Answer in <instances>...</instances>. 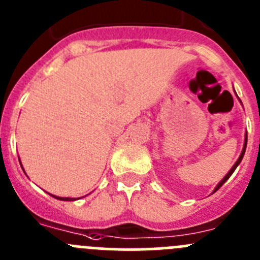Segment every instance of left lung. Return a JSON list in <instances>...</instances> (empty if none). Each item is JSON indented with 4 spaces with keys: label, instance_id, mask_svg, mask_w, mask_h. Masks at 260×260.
Returning a JSON list of instances; mask_svg holds the SVG:
<instances>
[{
    "label": "left lung",
    "instance_id": "obj_1",
    "mask_svg": "<svg viewBox=\"0 0 260 260\" xmlns=\"http://www.w3.org/2000/svg\"><path fill=\"white\" fill-rule=\"evenodd\" d=\"M246 144H247V135H245V142H244V149H242V151H241V155H240V157H239V159H237V161H236V163H235V166H234V167H232V168H231V171H230V172H229V173L225 174V177H224V178H223V179H222V181H220V182H219V183H218V185H217V187H215V188H214V192H215V191H217V190H219V188H220V187H222V185H223V183H224V182H225V181H227V179H229V178H230V177H231V176H232V173H234V172H235V169H236V168H237V166H239V164H240V163H241V160H242V157H244V154H245V150H246Z\"/></svg>",
    "mask_w": 260,
    "mask_h": 260
}]
</instances>
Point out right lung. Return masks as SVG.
Returning <instances> with one entry per match:
<instances>
[{
	"label": "right lung",
	"instance_id": "1",
	"mask_svg": "<svg viewBox=\"0 0 260 260\" xmlns=\"http://www.w3.org/2000/svg\"><path fill=\"white\" fill-rule=\"evenodd\" d=\"M53 198L59 199V200H64V201H70V200H75V199H70V198H59V196H53Z\"/></svg>",
	"mask_w": 260,
	"mask_h": 260
}]
</instances>
